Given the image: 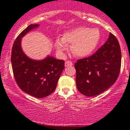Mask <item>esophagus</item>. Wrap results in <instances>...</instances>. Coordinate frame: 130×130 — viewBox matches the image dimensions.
<instances>
[{
  "label": "esophagus",
  "mask_w": 130,
  "mask_h": 130,
  "mask_svg": "<svg viewBox=\"0 0 130 130\" xmlns=\"http://www.w3.org/2000/svg\"><path fill=\"white\" fill-rule=\"evenodd\" d=\"M72 65H73V63L71 61H70V60H66V61L65 62V66H66V67L69 66H72Z\"/></svg>",
  "instance_id": "1"
}]
</instances>
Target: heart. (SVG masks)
Returning a JSON list of instances; mask_svg holds the SVG:
<instances>
[{"mask_svg": "<svg viewBox=\"0 0 130 130\" xmlns=\"http://www.w3.org/2000/svg\"><path fill=\"white\" fill-rule=\"evenodd\" d=\"M101 40V33L98 28L85 26L77 27L66 32L62 38L55 40V46L59 52L66 51L68 45H72V52L79 57H85L94 52Z\"/></svg>", "mask_w": 130, "mask_h": 130, "instance_id": "1", "label": "heart"}]
</instances>
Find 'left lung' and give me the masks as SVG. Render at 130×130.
I'll return each instance as SVG.
<instances>
[{
  "instance_id": "1",
  "label": "left lung",
  "mask_w": 130,
  "mask_h": 130,
  "mask_svg": "<svg viewBox=\"0 0 130 130\" xmlns=\"http://www.w3.org/2000/svg\"><path fill=\"white\" fill-rule=\"evenodd\" d=\"M121 67L118 40L110 32L107 41L95 53L75 62L78 90L86 96H97L114 85Z\"/></svg>"
}]
</instances>
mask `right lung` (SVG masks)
<instances>
[{
    "label": "right lung",
    "mask_w": 130,
    "mask_h": 130,
    "mask_svg": "<svg viewBox=\"0 0 130 130\" xmlns=\"http://www.w3.org/2000/svg\"><path fill=\"white\" fill-rule=\"evenodd\" d=\"M39 25H30L23 30L13 43L11 62L15 80L26 94L37 98L46 97L55 91L64 68V60L47 57L41 60L28 58L23 51L21 38Z\"/></svg>",
    "instance_id": "add662e5"
}]
</instances>
